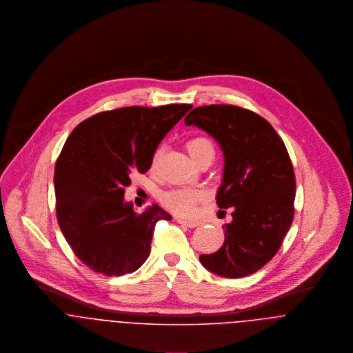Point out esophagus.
I'll list each match as a JSON object with an SVG mask.
<instances>
[{
    "instance_id": "1",
    "label": "esophagus",
    "mask_w": 353,
    "mask_h": 353,
    "mask_svg": "<svg viewBox=\"0 0 353 353\" xmlns=\"http://www.w3.org/2000/svg\"><path fill=\"white\" fill-rule=\"evenodd\" d=\"M176 221H178L179 224H182V225L189 227V228H194V227H197V225L201 224V223L197 221V220H186V219H181V217H176Z\"/></svg>"
}]
</instances>
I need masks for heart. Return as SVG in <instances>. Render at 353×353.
<instances>
[{"label":"heart","mask_w":353,"mask_h":353,"mask_svg":"<svg viewBox=\"0 0 353 353\" xmlns=\"http://www.w3.org/2000/svg\"><path fill=\"white\" fill-rule=\"evenodd\" d=\"M188 151L193 160L197 163L203 156L212 154L214 156V147L212 141L206 137H194L188 143ZM159 153L154 154L153 163L156 161ZM205 199V194L199 189H190V188H179V189H172L165 192L161 196L163 203L171 209L175 213L189 216L194 212V208L199 202H201Z\"/></svg>","instance_id":"1"}]
</instances>
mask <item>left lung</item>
Wrapping results in <instances>:
<instances>
[{
  "label": "left lung",
  "instance_id": "obj_1",
  "mask_svg": "<svg viewBox=\"0 0 353 353\" xmlns=\"http://www.w3.org/2000/svg\"><path fill=\"white\" fill-rule=\"evenodd\" d=\"M185 125L219 144L224 168L216 201L232 208V221L223 225L224 245L200 255L202 266L228 279L252 274L279 252L294 220L296 185L287 148L268 121L236 105L196 107Z\"/></svg>",
  "mask_w": 353,
  "mask_h": 353
}]
</instances>
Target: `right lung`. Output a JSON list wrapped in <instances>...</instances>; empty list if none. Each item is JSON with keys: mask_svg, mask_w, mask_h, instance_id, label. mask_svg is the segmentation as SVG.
Listing matches in <instances>:
<instances>
[{"mask_svg": "<svg viewBox=\"0 0 353 353\" xmlns=\"http://www.w3.org/2000/svg\"><path fill=\"white\" fill-rule=\"evenodd\" d=\"M192 104L123 107L81 122L57 160L54 190L59 228L94 272L122 276L148 258L154 224L171 214L153 203L140 214L125 201L133 172H147L153 153Z\"/></svg>", "mask_w": 353, "mask_h": 353, "instance_id": "1", "label": "right lung"}]
</instances>
